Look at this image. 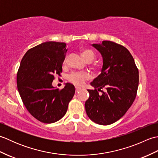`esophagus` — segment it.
Masks as SVG:
<instances>
[{
    "mask_svg": "<svg viewBox=\"0 0 158 158\" xmlns=\"http://www.w3.org/2000/svg\"><path fill=\"white\" fill-rule=\"evenodd\" d=\"M81 89L78 88V87H76V88H75V91H76V92H79Z\"/></svg>",
    "mask_w": 158,
    "mask_h": 158,
    "instance_id": "obj_1",
    "label": "esophagus"
}]
</instances>
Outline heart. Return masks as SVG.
Instances as JSON below:
<instances>
[{
	"mask_svg": "<svg viewBox=\"0 0 158 158\" xmlns=\"http://www.w3.org/2000/svg\"><path fill=\"white\" fill-rule=\"evenodd\" d=\"M81 55L82 58L88 63L92 62L95 58V53H94L92 50L89 49H84L81 50ZM89 78V75L88 73H73L70 74L68 77V79L70 83L78 86L83 85L86 80H88Z\"/></svg>",
	"mask_w": 158,
	"mask_h": 158,
	"instance_id": "b5f03b06",
	"label": "heart"
}]
</instances>
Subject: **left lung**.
I'll return each mask as SVG.
<instances>
[{"mask_svg":"<svg viewBox=\"0 0 158 158\" xmlns=\"http://www.w3.org/2000/svg\"><path fill=\"white\" fill-rule=\"evenodd\" d=\"M92 46L101 53L103 66L100 75L91 83L95 89H88L89 97L85 104V110L94 122L109 125L122 117L132 105L139 86V70L132 56L123 45L103 41Z\"/></svg>","mask_w":158,"mask_h":158,"instance_id":"8db88e82","label":"left lung"}]
</instances>
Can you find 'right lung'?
<instances>
[{"instance_id":"obj_1","label":"right lung","mask_w":158,"mask_h":158,"mask_svg":"<svg viewBox=\"0 0 158 158\" xmlns=\"http://www.w3.org/2000/svg\"><path fill=\"white\" fill-rule=\"evenodd\" d=\"M65 43L48 41L28 50L17 74V85L23 105L37 120L54 123L66 114L75 94L67 83L62 89L52 86L55 75L62 71L67 49Z\"/></svg>"}]
</instances>
